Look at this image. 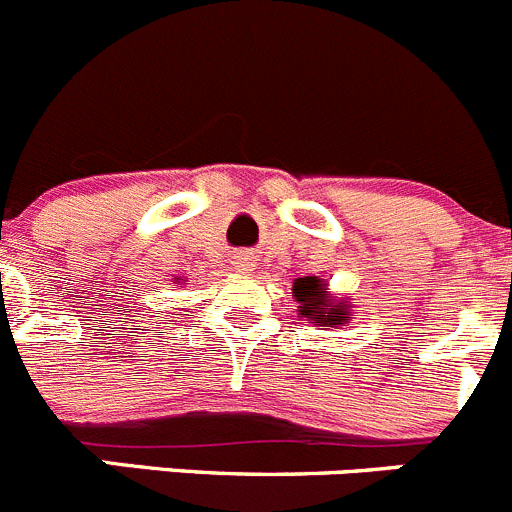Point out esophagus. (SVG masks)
Instances as JSON below:
<instances>
[{
    "instance_id": "obj_1",
    "label": "esophagus",
    "mask_w": 512,
    "mask_h": 512,
    "mask_svg": "<svg viewBox=\"0 0 512 512\" xmlns=\"http://www.w3.org/2000/svg\"><path fill=\"white\" fill-rule=\"evenodd\" d=\"M234 267H237V270H247V267H250V255L237 257V260H234Z\"/></svg>"
}]
</instances>
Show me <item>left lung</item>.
Returning <instances> with one entry per match:
<instances>
[{"label":"left lung","instance_id":"1","mask_svg":"<svg viewBox=\"0 0 512 512\" xmlns=\"http://www.w3.org/2000/svg\"><path fill=\"white\" fill-rule=\"evenodd\" d=\"M295 300H298V308L303 318H310L313 323H321V326H341L343 321H348L346 305L333 303L328 298L326 283L318 278H300L293 285Z\"/></svg>","mask_w":512,"mask_h":512}]
</instances>
